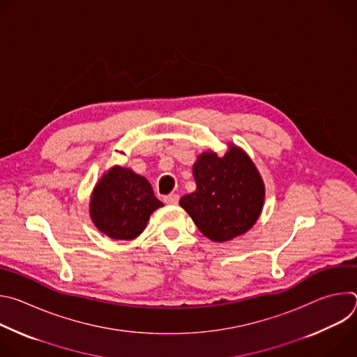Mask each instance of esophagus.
I'll return each mask as SVG.
<instances>
[{"mask_svg": "<svg viewBox=\"0 0 357 357\" xmlns=\"http://www.w3.org/2000/svg\"><path fill=\"white\" fill-rule=\"evenodd\" d=\"M164 200H165V203H168V205H178V202H179V195H176V193H171V195L165 196V197H164Z\"/></svg>", "mask_w": 357, "mask_h": 357, "instance_id": "esophagus-1", "label": "esophagus"}]
</instances>
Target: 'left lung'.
Masks as SVG:
<instances>
[{
    "label": "left lung",
    "instance_id": "1",
    "mask_svg": "<svg viewBox=\"0 0 357 357\" xmlns=\"http://www.w3.org/2000/svg\"><path fill=\"white\" fill-rule=\"evenodd\" d=\"M195 192L181 197L179 205L197 229L213 241H229L247 233L259 220L266 197L263 178L247 155L229 144L225 155L202 152L193 164Z\"/></svg>",
    "mask_w": 357,
    "mask_h": 357
}]
</instances>
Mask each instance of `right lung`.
I'll return each instance as SVG.
<instances>
[{
	"instance_id": "right-lung-1",
	"label": "right lung",
	"mask_w": 357,
	"mask_h": 357,
	"mask_svg": "<svg viewBox=\"0 0 357 357\" xmlns=\"http://www.w3.org/2000/svg\"><path fill=\"white\" fill-rule=\"evenodd\" d=\"M164 203L151 183L130 168L112 167L96 183L89 202L93 225L110 238L134 240Z\"/></svg>"
}]
</instances>
